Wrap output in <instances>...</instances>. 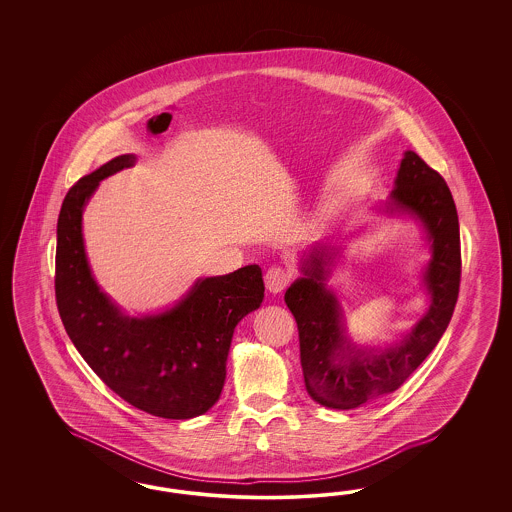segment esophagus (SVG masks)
<instances>
[{
    "instance_id": "1",
    "label": "esophagus",
    "mask_w": 512,
    "mask_h": 512,
    "mask_svg": "<svg viewBox=\"0 0 512 512\" xmlns=\"http://www.w3.org/2000/svg\"><path fill=\"white\" fill-rule=\"evenodd\" d=\"M289 281H291V270L283 266H270L264 274V285L274 295L281 293L289 285Z\"/></svg>"
}]
</instances>
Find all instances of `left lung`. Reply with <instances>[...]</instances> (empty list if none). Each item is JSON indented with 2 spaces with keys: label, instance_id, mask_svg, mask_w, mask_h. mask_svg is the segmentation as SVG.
<instances>
[{
  "label": "left lung",
  "instance_id": "left-lung-1",
  "mask_svg": "<svg viewBox=\"0 0 512 512\" xmlns=\"http://www.w3.org/2000/svg\"><path fill=\"white\" fill-rule=\"evenodd\" d=\"M385 212L419 219L432 251L422 279L428 310L411 332L387 347H358L351 341L340 302L326 287L336 248L311 249L302 261V278L285 293V304L298 325L306 390L330 409H355L402 387L441 340L458 300L460 225L443 176L407 150Z\"/></svg>",
  "mask_w": 512,
  "mask_h": 512
}]
</instances>
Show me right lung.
<instances>
[{"instance_id":"right-lung-1","label":"right lung","mask_w":512,"mask_h":512,"mask_svg":"<svg viewBox=\"0 0 512 512\" xmlns=\"http://www.w3.org/2000/svg\"><path fill=\"white\" fill-rule=\"evenodd\" d=\"M135 165L114 157L80 178L63 199L56 246V302L78 353L125 402L161 419H193L219 400L234 328L264 298L263 272L248 264L202 278L172 308L129 315L93 278L82 212L99 182Z\"/></svg>"}]
</instances>
